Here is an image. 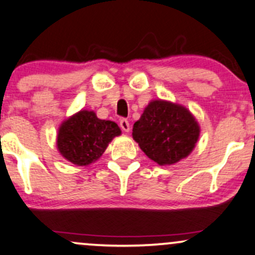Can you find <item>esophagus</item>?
<instances>
[{
  "label": "esophagus",
  "mask_w": 255,
  "mask_h": 255,
  "mask_svg": "<svg viewBox=\"0 0 255 255\" xmlns=\"http://www.w3.org/2000/svg\"><path fill=\"white\" fill-rule=\"evenodd\" d=\"M119 125H121V128L124 131V132H128V131H130V124H128L127 119H121Z\"/></svg>",
  "instance_id": "1"
}]
</instances>
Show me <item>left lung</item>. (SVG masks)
I'll use <instances>...</instances> for the list:
<instances>
[{
	"mask_svg": "<svg viewBox=\"0 0 255 255\" xmlns=\"http://www.w3.org/2000/svg\"><path fill=\"white\" fill-rule=\"evenodd\" d=\"M200 127L182 105L151 100L133 124L132 137L150 160L160 166L186 158L198 142Z\"/></svg>",
	"mask_w": 255,
	"mask_h": 255,
	"instance_id": "1",
	"label": "left lung"
}]
</instances>
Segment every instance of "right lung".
<instances>
[{"instance_id":"1","label":"right lung","mask_w":255,"mask_h":255,"mask_svg":"<svg viewBox=\"0 0 255 255\" xmlns=\"http://www.w3.org/2000/svg\"><path fill=\"white\" fill-rule=\"evenodd\" d=\"M121 134L117 123L99 119L94 111L81 110L62 123L56 144L59 154L69 162L88 166L98 161L110 142Z\"/></svg>"}]
</instances>
